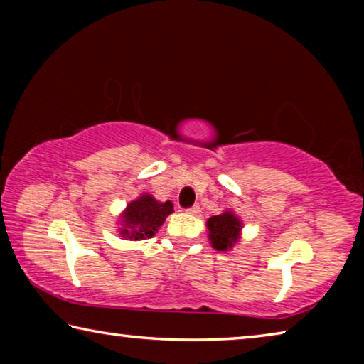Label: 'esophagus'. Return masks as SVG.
<instances>
[{
  "mask_svg": "<svg viewBox=\"0 0 364 364\" xmlns=\"http://www.w3.org/2000/svg\"><path fill=\"white\" fill-rule=\"evenodd\" d=\"M186 212H188V213H191V215H197V213L200 212V207H199V205H193L191 208H188Z\"/></svg>",
  "mask_w": 364,
  "mask_h": 364,
  "instance_id": "34e87169",
  "label": "esophagus"
}]
</instances>
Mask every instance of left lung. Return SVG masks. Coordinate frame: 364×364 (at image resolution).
<instances>
[{
    "instance_id": "1",
    "label": "left lung",
    "mask_w": 364,
    "mask_h": 364,
    "mask_svg": "<svg viewBox=\"0 0 364 364\" xmlns=\"http://www.w3.org/2000/svg\"><path fill=\"white\" fill-rule=\"evenodd\" d=\"M208 239H210L212 247L226 252L241 239L242 221L234 215V212L226 210L221 215H215L207 220Z\"/></svg>"
}]
</instances>
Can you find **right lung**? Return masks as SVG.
Returning <instances> with one entry per match:
<instances>
[{"instance_id":"1","label":"right lung","mask_w":364,"mask_h":364,"mask_svg":"<svg viewBox=\"0 0 364 364\" xmlns=\"http://www.w3.org/2000/svg\"><path fill=\"white\" fill-rule=\"evenodd\" d=\"M171 212L173 204L170 200L159 202L151 194H141L122 212L119 234L127 241L151 239Z\"/></svg>"}]
</instances>
